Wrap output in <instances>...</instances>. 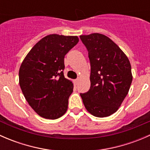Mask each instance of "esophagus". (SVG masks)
Segmentation results:
<instances>
[{
	"label": "esophagus",
	"mask_w": 150,
	"mask_h": 150,
	"mask_svg": "<svg viewBox=\"0 0 150 150\" xmlns=\"http://www.w3.org/2000/svg\"><path fill=\"white\" fill-rule=\"evenodd\" d=\"M78 81H79V80L78 79H76V80H74V85H75V86H77V85H78Z\"/></svg>",
	"instance_id": "esophagus-1"
}]
</instances>
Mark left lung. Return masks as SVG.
<instances>
[{"mask_svg":"<svg viewBox=\"0 0 150 150\" xmlns=\"http://www.w3.org/2000/svg\"><path fill=\"white\" fill-rule=\"evenodd\" d=\"M88 51L91 87L81 93L87 111L98 117L117 111L129 91L131 67L125 53L110 38L100 33L81 35Z\"/></svg>","mask_w":150,"mask_h":150,"instance_id":"8db88e82","label":"left lung"}]
</instances>
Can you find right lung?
<instances>
[{
  "label": "right lung",
  "instance_id": "1",
  "mask_svg": "<svg viewBox=\"0 0 150 150\" xmlns=\"http://www.w3.org/2000/svg\"><path fill=\"white\" fill-rule=\"evenodd\" d=\"M79 41L78 36L48 35L29 51L19 71V83L33 110L46 119L65 114L73 83L64 78V56Z\"/></svg>",
  "mask_w": 150,
  "mask_h": 150
}]
</instances>
